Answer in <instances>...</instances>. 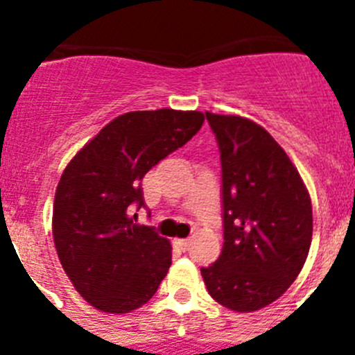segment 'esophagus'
I'll return each mask as SVG.
<instances>
[{
	"label": "esophagus",
	"mask_w": 355,
	"mask_h": 355,
	"mask_svg": "<svg viewBox=\"0 0 355 355\" xmlns=\"http://www.w3.org/2000/svg\"><path fill=\"white\" fill-rule=\"evenodd\" d=\"M174 243L180 247L181 250H188L190 249V245H192V240H174Z\"/></svg>",
	"instance_id": "1"
}]
</instances>
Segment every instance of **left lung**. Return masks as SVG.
I'll list each match as a JSON object with an SVG mask.
<instances>
[{"label":"left lung","instance_id":"1","mask_svg":"<svg viewBox=\"0 0 355 355\" xmlns=\"http://www.w3.org/2000/svg\"><path fill=\"white\" fill-rule=\"evenodd\" d=\"M206 119L220 149L224 247L200 274L218 304L258 311L302 270L313 236L311 199L265 128L240 115L206 112Z\"/></svg>","mask_w":355,"mask_h":355}]
</instances>
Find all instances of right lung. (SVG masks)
Returning a JSON list of instances; mask_svg holds the SVG:
<instances>
[{
	"instance_id": "obj_1",
	"label": "right lung",
	"mask_w": 355,
	"mask_h": 355,
	"mask_svg": "<svg viewBox=\"0 0 355 355\" xmlns=\"http://www.w3.org/2000/svg\"><path fill=\"white\" fill-rule=\"evenodd\" d=\"M205 122L200 112H128L108 122L67 163L53 205L56 254L78 293L105 313H130L156 293L172 247L150 225L135 224L142 180L183 147Z\"/></svg>"
}]
</instances>
